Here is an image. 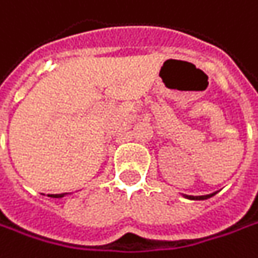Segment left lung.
<instances>
[{"instance_id": "left-lung-1", "label": "left lung", "mask_w": 258, "mask_h": 258, "mask_svg": "<svg viewBox=\"0 0 258 258\" xmlns=\"http://www.w3.org/2000/svg\"><path fill=\"white\" fill-rule=\"evenodd\" d=\"M212 195H206V196H186L187 199H191V200H205V199H209V198H212Z\"/></svg>"}]
</instances>
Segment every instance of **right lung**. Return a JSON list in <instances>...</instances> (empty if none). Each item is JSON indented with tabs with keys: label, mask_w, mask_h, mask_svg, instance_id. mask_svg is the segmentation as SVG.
<instances>
[{
	"label": "right lung",
	"mask_w": 258,
	"mask_h": 258,
	"mask_svg": "<svg viewBox=\"0 0 258 258\" xmlns=\"http://www.w3.org/2000/svg\"><path fill=\"white\" fill-rule=\"evenodd\" d=\"M63 196H65V195H55L53 198H63Z\"/></svg>",
	"instance_id": "right-lung-1"
}]
</instances>
